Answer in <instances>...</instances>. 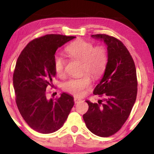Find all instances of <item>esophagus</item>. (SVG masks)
Returning <instances> with one entry per match:
<instances>
[{
	"label": "esophagus",
	"instance_id": "34e87169",
	"mask_svg": "<svg viewBox=\"0 0 154 154\" xmlns=\"http://www.w3.org/2000/svg\"><path fill=\"white\" fill-rule=\"evenodd\" d=\"M74 100H75V103H78V102L80 101L81 99H80V98H74Z\"/></svg>",
	"mask_w": 154,
	"mask_h": 154
}]
</instances>
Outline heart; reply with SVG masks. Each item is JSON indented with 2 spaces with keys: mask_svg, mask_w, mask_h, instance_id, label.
<instances>
[{
  "mask_svg": "<svg viewBox=\"0 0 154 154\" xmlns=\"http://www.w3.org/2000/svg\"><path fill=\"white\" fill-rule=\"evenodd\" d=\"M66 52L72 59L82 62V72L88 73L93 78H98L105 70L107 64L106 51L103 46L95 47L92 43L78 40L66 47ZM65 61L62 57L56 56L54 59V67L59 77L64 76ZM91 83L88 75L79 78L69 79L63 84L65 91L74 95L80 96Z\"/></svg>",
  "mask_w": 154,
  "mask_h": 154,
  "instance_id": "b5f03b06",
  "label": "heart"
}]
</instances>
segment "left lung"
<instances>
[{
  "label": "left lung",
  "instance_id": "obj_1",
  "mask_svg": "<svg viewBox=\"0 0 154 154\" xmlns=\"http://www.w3.org/2000/svg\"><path fill=\"white\" fill-rule=\"evenodd\" d=\"M107 46V64L103 76L93 91L103 96L98 103L86 100L89 109L83 114L88 130L100 137H109L122 127L136 100V69L131 55L124 44L107 35H93ZM104 101L103 103L102 102Z\"/></svg>",
  "mask_w": 154,
  "mask_h": 154
}]
</instances>
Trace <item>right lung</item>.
<instances>
[{"label": "right lung", "mask_w": 154, "mask_h": 154, "mask_svg": "<svg viewBox=\"0 0 154 154\" xmlns=\"http://www.w3.org/2000/svg\"><path fill=\"white\" fill-rule=\"evenodd\" d=\"M74 36L47 35L29 42L19 55L13 76L16 102L23 119L31 128L43 134L63 126L74 103V98L62 93L56 100L48 99L46 88L56 76L55 54Z\"/></svg>", "instance_id": "1"}]
</instances>
